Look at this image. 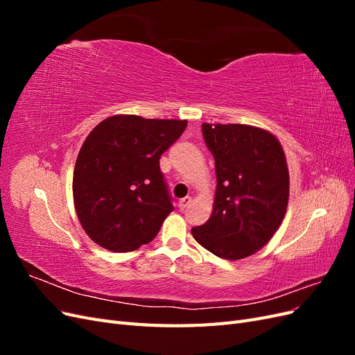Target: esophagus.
Returning <instances> with one entry per match:
<instances>
[{
  "label": "esophagus",
  "mask_w": 355,
  "mask_h": 355,
  "mask_svg": "<svg viewBox=\"0 0 355 355\" xmlns=\"http://www.w3.org/2000/svg\"><path fill=\"white\" fill-rule=\"evenodd\" d=\"M191 201H192V200H191V197H185V198L179 200L178 206H179V209H180V210H184V209H187V207L189 206V202H191Z\"/></svg>",
  "instance_id": "34e87169"
}]
</instances>
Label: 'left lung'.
Here are the masks:
<instances>
[{
    "instance_id": "8db88e82",
    "label": "left lung",
    "mask_w": 355,
    "mask_h": 355,
    "mask_svg": "<svg viewBox=\"0 0 355 355\" xmlns=\"http://www.w3.org/2000/svg\"><path fill=\"white\" fill-rule=\"evenodd\" d=\"M216 167V194L209 220L194 239L222 259L253 254L271 240L286 214L288 170L277 137L244 124L201 125Z\"/></svg>"
}]
</instances>
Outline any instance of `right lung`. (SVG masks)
Returning a JSON list of instances; mask_svg holds the SVG:
<instances>
[{
    "label": "right lung",
    "instance_id": "right-lung-1",
    "mask_svg": "<svg viewBox=\"0 0 355 355\" xmlns=\"http://www.w3.org/2000/svg\"><path fill=\"white\" fill-rule=\"evenodd\" d=\"M187 120L114 115L96 125L75 163L72 192L89 237L111 252H132L155 239L173 211L159 157Z\"/></svg>",
    "mask_w": 355,
    "mask_h": 355
}]
</instances>
